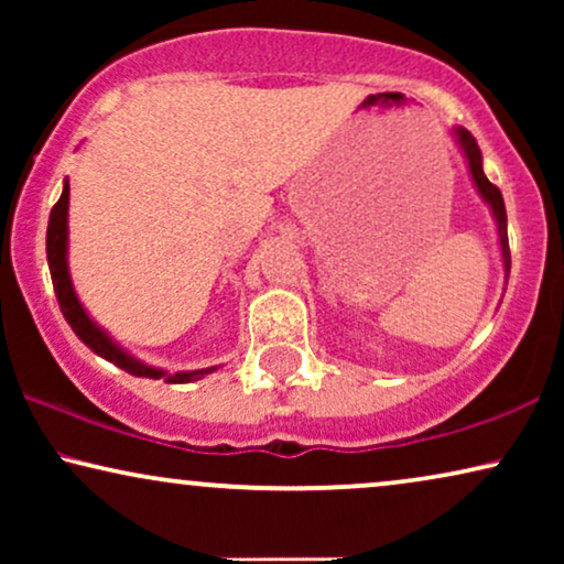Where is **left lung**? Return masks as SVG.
I'll use <instances>...</instances> for the list:
<instances>
[{"label":"left lung","mask_w":564,"mask_h":564,"mask_svg":"<svg viewBox=\"0 0 564 564\" xmlns=\"http://www.w3.org/2000/svg\"><path fill=\"white\" fill-rule=\"evenodd\" d=\"M454 135H457L462 151H465V159L469 164V174H473V180L477 184V192H480L485 203L490 205L492 218H496L498 238H500V253H503V267H506V276H508V274H511V249H508V218H506L503 195H500V189L482 172V153H480V145H477V141H475V135L469 133L467 128H454Z\"/></svg>","instance_id":"1"}]
</instances>
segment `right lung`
Wrapping results in <instances>:
<instances>
[{"instance_id":"1","label":"right lung","mask_w":564,"mask_h":564,"mask_svg":"<svg viewBox=\"0 0 564 564\" xmlns=\"http://www.w3.org/2000/svg\"><path fill=\"white\" fill-rule=\"evenodd\" d=\"M68 182L64 184V192H61L58 203L53 205L51 218H48V234H45V253H48V269H51V280H53V290H56V300L61 305V313L68 321V326L74 328V334L82 338L84 344L89 346L91 351L99 354V357L112 361L120 369H126L128 375L135 377H151V380H159L164 377V382L172 384H182V382H192L199 380L203 375H210L215 367L210 369H197V372H174L169 375L164 369H153L143 361H138L120 349L118 344L112 341L110 336L105 334L102 328L97 326L95 321L89 318L87 311H84L79 297H76L72 276H68V264H66V243H68Z\"/></svg>"}]
</instances>
